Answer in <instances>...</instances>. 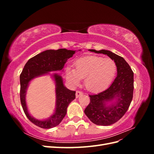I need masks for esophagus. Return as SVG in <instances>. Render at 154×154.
Instances as JSON below:
<instances>
[{
    "label": "esophagus",
    "mask_w": 154,
    "mask_h": 154,
    "mask_svg": "<svg viewBox=\"0 0 154 154\" xmlns=\"http://www.w3.org/2000/svg\"><path fill=\"white\" fill-rule=\"evenodd\" d=\"M83 94V92H81V91H77L76 92V98H78V97H80L81 95Z\"/></svg>",
    "instance_id": "34e87169"
}]
</instances>
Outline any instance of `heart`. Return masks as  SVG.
Returning a JSON list of instances; mask_svg holds the SVG:
<instances>
[{
    "instance_id": "heart-1",
    "label": "heart",
    "mask_w": 154,
    "mask_h": 154,
    "mask_svg": "<svg viewBox=\"0 0 154 154\" xmlns=\"http://www.w3.org/2000/svg\"><path fill=\"white\" fill-rule=\"evenodd\" d=\"M116 63L110 58L88 56L76 60L75 69L67 67V80L76 85L85 78V85L88 91L98 92L105 89L113 80L116 72Z\"/></svg>"
}]
</instances>
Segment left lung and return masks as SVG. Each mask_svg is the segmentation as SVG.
I'll use <instances>...</instances> for the list:
<instances>
[{"label": "left lung", "mask_w": 154, "mask_h": 154, "mask_svg": "<svg viewBox=\"0 0 154 154\" xmlns=\"http://www.w3.org/2000/svg\"><path fill=\"white\" fill-rule=\"evenodd\" d=\"M89 51L106 54L113 60L117 67V76L107 89L97 94L89 95L90 103L84 112L96 125H112L123 117L131 103L134 91V72L123 57L110 51Z\"/></svg>", "instance_id": "obj_1"}]
</instances>
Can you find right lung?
<instances>
[{"label": "right lung", "instance_id": "add662e5", "mask_svg": "<svg viewBox=\"0 0 154 154\" xmlns=\"http://www.w3.org/2000/svg\"><path fill=\"white\" fill-rule=\"evenodd\" d=\"M76 51L59 49L46 50L30 58L26 63L20 75V102L27 118L30 122L42 128H51L58 125L67 113V109L71 102L75 99L76 91L68 89L63 85L62 78L59 74H54L55 82L56 109L50 118L45 120L34 118L27 110L26 94L29 82L36 77L49 74V72L61 71L67 60L71 58Z\"/></svg>", "mask_w": 154, "mask_h": 154}]
</instances>
